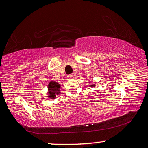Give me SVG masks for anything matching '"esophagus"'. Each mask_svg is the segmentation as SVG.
<instances>
[{"label": "esophagus", "mask_w": 148, "mask_h": 148, "mask_svg": "<svg viewBox=\"0 0 148 148\" xmlns=\"http://www.w3.org/2000/svg\"><path fill=\"white\" fill-rule=\"evenodd\" d=\"M67 77L69 78H72V77H73V74H68L67 75Z\"/></svg>", "instance_id": "obj_1"}]
</instances>
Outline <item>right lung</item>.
Returning a JSON list of instances; mask_svg holds the SVG:
<instances>
[{
  "label": "right lung",
  "instance_id": "right-lung-1",
  "mask_svg": "<svg viewBox=\"0 0 148 148\" xmlns=\"http://www.w3.org/2000/svg\"><path fill=\"white\" fill-rule=\"evenodd\" d=\"M60 84H58L56 82H51L49 84V92L50 94H49V97L51 98V99H54L55 98L56 95L59 94L60 93Z\"/></svg>",
  "mask_w": 148,
  "mask_h": 148
}]
</instances>
